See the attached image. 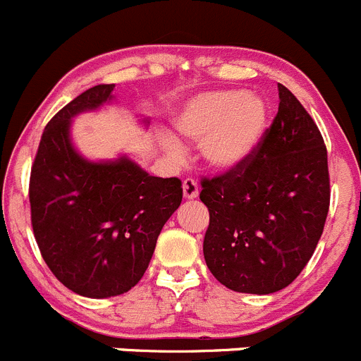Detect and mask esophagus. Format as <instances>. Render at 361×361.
Wrapping results in <instances>:
<instances>
[{"mask_svg": "<svg viewBox=\"0 0 361 361\" xmlns=\"http://www.w3.org/2000/svg\"><path fill=\"white\" fill-rule=\"evenodd\" d=\"M183 195L185 199H195L199 195V185L197 181L192 180V178H187L183 181Z\"/></svg>", "mask_w": 361, "mask_h": 361, "instance_id": "obj_1", "label": "esophagus"}]
</instances>
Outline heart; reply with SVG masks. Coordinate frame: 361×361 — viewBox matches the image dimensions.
Here are the masks:
<instances>
[{
  "label": "heart",
  "mask_w": 361,
  "mask_h": 361,
  "mask_svg": "<svg viewBox=\"0 0 361 361\" xmlns=\"http://www.w3.org/2000/svg\"><path fill=\"white\" fill-rule=\"evenodd\" d=\"M176 128L201 142L206 162L219 171H233L254 157L268 128V106L257 95L240 90L202 93L188 100L176 118ZM162 146L180 155L181 146L171 135H162Z\"/></svg>",
  "instance_id": "heart-1"
}]
</instances>
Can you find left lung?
I'll use <instances>...</instances> for the list:
<instances>
[{
	"instance_id": "1",
	"label": "left lung",
	"mask_w": 361,
	"mask_h": 361,
	"mask_svg": "<svg viewBox=\"0 0 361 361\" xmlns=\"http://www.w3.org/2000/svg\"><path fill=\"white\" fill-rule=\"evenodd\" d=\"M208 206L204 261L226 288L269 295L288 288L312 257L330 208L321 132L288 87L247 164L202 181Z\"/></svg>"
}]
</instances>
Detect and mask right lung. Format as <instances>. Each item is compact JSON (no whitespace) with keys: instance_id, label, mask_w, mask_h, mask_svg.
I'll use <instances>...</instances> for the list:
<instances>
[{"instance_id":"right-lung-1","label":"right lung","mask_w":361,"mask_h":361,"mask_svg":"<svg viewBox=\"0 0 361 361\" xmlns=\"http://www.w3.org/2000/svg\"><path fill=\"white\" fill-rule=\"evenodd\" d=\"M114 84H99L47 123L31 167L35 240L52 274L86 298H111L142 279L164 224L180 206L178 178L152 176L134 159L92 160L75 148L79 114L113 106ZM139 123L148 127L149 118Z\"/></svg>"}]
</instances>
